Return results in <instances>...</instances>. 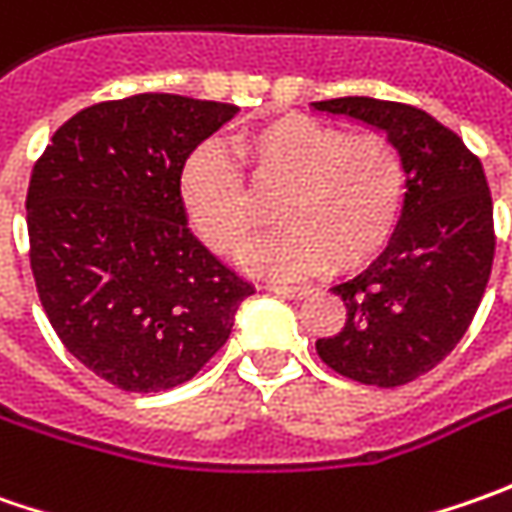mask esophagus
<instances>
[{
  "mask_svg": "<svg viewBox=\"0 0 512 512\" xmlns=\"http://www.w3.org/2000/svg\"><path fill=\"white\" fill-rule=\"evenodd\" d=\"M265 290H270V293H276V296H285V299H305V296H310L313 290L305 285L293 287V285H265Z\"/></svg>",
  "mask_w": 512,
  "mask_h": 512,
  "instance_id": "obj_1",
  "label": "esophagus"
}]
</instances>
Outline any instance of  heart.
Returning <instances> with one entry per match:
<instances>
[{"label": "heart", "mask_w": 512, "mask_h": 512, "mask_svg": "<svg viewBox=\"0 0 512 512\" xmlns=\"http://www.w3.org/2000/svg\"><path fill=\"white\" fill-rule=\"evenodd\" d=\"M250 185L276 193L279 230L247 250L262 276L299 279L333 265L356 270L393 242L407 202V162L393 139L282 116L236 136ZM190 227L210 250L236 256L259 230V207L219 142L193 150L179 173Z\"/></svg>", "instance_id": "b5f03b06"}]
</instances>
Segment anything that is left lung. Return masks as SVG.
Masks as SVG:
<instances>
[{"label": "left lung", "mask_w": 512, "mask_h": 512, "mask_svg": "<svg viewBox=\"0 0 512 512\" xmlns=\"http://www.w3.org/2000/svg\"><path fill=\"white\" fill-rule=\"evenodd\" d=\"M393 139L407 162L402 222L382 256L333 287L347 322L319 339V359L344 379L399 387L433 370L473 322L490 279L496 233L482 162L430 113L367 96L313 102Z\"/></svg>", "instance_id": "left-lung-1"}]
</instances>
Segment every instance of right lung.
Wrapping results in <instances>:
<instances>
[{"label": "right lung", "instance_id": "add662e5", "mask_svg": "<svg viewBox=\"0 0 512 512\" xmlns=\"http://www.w3.org/2000/svg\"><path fill=\"white\" fill-rule=\"evenodd\" d=\"M236 105L139 93L70 116L33 165L30 270L56 336L99 379L159 393L193 379L253 293L187 227L185 159Z\"/></svg>", "mask_w": 512, "mask_h": 512}]
</instances>
